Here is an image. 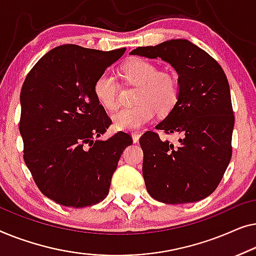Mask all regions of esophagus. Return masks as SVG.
<instances>
[{"label": "esophagus", "instance_id": "esophagus-1", "mask_svg": "<svg viewBox=\"0 0 256 256\" xmlns=\"http://www.w3.org/2000/svg\"><path fill=\"white\" fill-rule=\"evenodd\" d=\"M139 139H140V134H139V133H133V134H132L133 142H134V144L139 142Z\"/></svg>", "mask_w": 256, "mask_h": 256}]
</instances>
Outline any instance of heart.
I'll return each instance as SVG.
<instances>
[{
    "mask_svg": "<svg viewBox=\"0 0 256 256\" xmlns=\"http://www.w3.org/2000/svg\"><path fill=\"white\" fill-rule=\"evenodd\" d=\"M130 84L139 86L136 103L112 114L114 128L118 131H136L153 120L156 110L166 114L172 110L178 97V84L175 76L160 72L156 64L146 59H132L122 68ZM94 94L100 106L114 110L118 103V84L114 75L106 70L94 84Z\"/></svg>",
    "mask_w": 256,
    "mask_h": 256,
    "instance_id": "1",
    "label": "heart"
}]
</instances>
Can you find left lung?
<instances>
[{
    "label": "left lung",
    "instance_id": "8db88e82",
    "mask_svg": "<svg viewBox=\"0 0 256 256\" xmlns=\"http://www.w3.org/2000/svg\"><path fill=\"white\" fill-rule=\"evenodd\" d=\"M161 58L178 74V97L156 125L180 136L178 145L147 131L140 138L147 192L166 204L198 202L220 183L232 156L234 128L228 78L217 61L186 39H172L130 53Z\"/></svg>",
    "mask_w": 256,
    "mask_h": 256
}]
</instances>
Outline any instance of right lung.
<instances>
[{"instance_id": "1", "label": "right lung", "mask_w": 256, "mask_h": 256, "mask_svg": "<svg viewBox=\"0 0 256 256\" xmlns=\"http://www.w3.org/2000/svg\"><path fill=\"white\" fill-rule=\"evenodd\" d=\"M126 48L103 52L61 45L40 58L20 92L24 161L39 190L70 208L92 206L109 194L128 133L97 138L111 120L94 94L98 75Z\"/></svg>"}]
</instances>
